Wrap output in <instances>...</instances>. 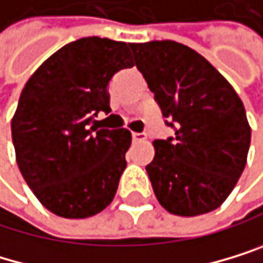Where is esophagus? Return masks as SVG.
Returning a JSON list of instances; mask_svg holds the SVG:
<instances>
[{
  "instance_id": "esophagus-1",
  "label": "esophagus",
  "mask_w": 263,
  "mask_h": 263,
  "mask_svg": "<svg viewBox=\"0 0 263 263\" xmlns=\"http://www.w3.org/2000/svg\"><path fill=\"white\" fill-rule=\"evenodd\" d=\"M133 140H134V142H145L147 136L142 134V133H133Z\"/></svg>"
}]
</instances>
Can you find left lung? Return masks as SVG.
Masks as SVG:
<instances>
[{"instance_id":"obj_1","label":"left lung","mask_w":263,"mask_h":263,"mask_svg":"<svg viewBox=\"0 0 263 263\" xmlns=\"http://www.w3.org/2000/svg\"><path fill=\"white\" fill-rule=\"evenodd\" d=\"M136 67L155 93L175 137L154 140L145 166L157 200L179 217L218 209L241 178L251 126L239 95L215 67L173 40L130 43Z\"/></svg>"}]
</instances>
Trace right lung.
<instances>
[{"label": "right lung", "instance_id": "add662e5", "mask_svg": "<svg viewBox=\"0 0 263 263\" xmlns=\"http://www.w3.org/2000/svg\"><path fill=\"white\" fill-rule=\"evenodd\" d=\"M129 43L87 36L43 61L22 88L11 121L15 161L35 197L63 218H88L113 202L133 136L98 129L106 87L133 67Z\"/></svg>", "mask_w": 263, "mask_h": 263}]
</instances>
